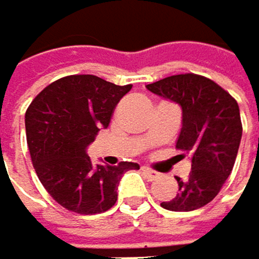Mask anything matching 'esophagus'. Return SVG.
<instances>
[{
	"label": "esophagus",
	"instance_id": "1",
	"mask_svg": "<svg viewBox=\"0 0 259 259\" xmlns=\"http://www.w3.org/2000/svg\"><path fill=\"white\" fill-rule=\"evenodd\" d=\"M143 173H145L148 176V179H155V178H159V173L157 171H154V169L148 168V166H143Z\"/></svg>",
	"mask_w": 259,
	"mask_h": 259
}]
</instances>
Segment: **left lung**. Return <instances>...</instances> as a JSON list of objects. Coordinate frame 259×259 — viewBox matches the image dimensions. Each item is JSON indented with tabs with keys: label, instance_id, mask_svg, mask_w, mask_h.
Returning <instances> with one entry per match:
<instances>
[{
	"label": "left lung",
	"instance_id": "left-lung-1",
	"mask_svg": "<svg viewBox=\"0 0 259 259\" xmlns=\"http://www.w3.org/2000/svg\"><path fill=\"white\" fill-rule=\"evenodd\" d=\"M146 88L181 107L176 148L192 162L189 178H176V196L160 206L176 212L203 207L215 198L234 166L242 138L239 105L217 83L195 73L171 75Z\"/></svg>",
	"mask_w": 259,
	"mask_h": 259
}]
</instances>
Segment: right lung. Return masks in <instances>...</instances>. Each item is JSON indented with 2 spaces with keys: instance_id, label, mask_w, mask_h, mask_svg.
Here are the masks:
<instances>
[{
  "instance_id": "right-lung-1",
  "label": "right lung",
  "mask_w": 259,
  "mask_h": 259,
  "mask_svg": "<svg viewBox=\"0 0 259 259\" xmlns=\"http://www.w3.org/2000/svg\"><path fill=\"white\" fill-rule=\"evenodd\" d=\"M131 90L132 84L118 86L96 75H69L47 86L25 114L36 173L52 198L72 212H105L118 200L122 175L140 168L135 162L94 165L86 154Z\"/></svg>"
}]
</instances>
